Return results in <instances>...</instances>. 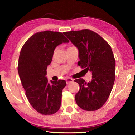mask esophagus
Here are the masks:
<instances>
[{"instance_id": "obj_1", "label": "esophagus", "mask_w": 135, "mask_h": 135, "mask_svg": "<svg viewBox=\"0 0 135 135\" xmlns=\"http://www.w3.org/2000/svg\"><path fill=\"white\" fill-rule=\"evenodd\" d=\"M73 81H74L73 80V79H71V78H68L66 79V83H67V84H69L70 83H72Z\"/></svg>"}]
</instances>
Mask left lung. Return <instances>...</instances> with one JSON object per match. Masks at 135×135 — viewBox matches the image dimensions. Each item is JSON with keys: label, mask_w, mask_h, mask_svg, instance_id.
<instances>
[{"label": "left lung", "mask_w": 135, "mask_h": 135, "mask_svg": "<svg viewBox=\"0 0 135 135\" xmlns=\"http://www.w3.org/2000/svg\"><path fill=\"white\" fill-rule=\"evenodd\" d=\"M79 51L78 65L86 73H92V80H75L80 90L75 95L79 107L86 111L100 108L108 99L115 80V61L109 44L103 38L88 29L64 33Z\"/></svg>", "instance_id": "obj_1"}]
</instances>
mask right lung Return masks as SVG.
Listing matches in <instances>:
<instances>
[{
    "label": "right lung",
    "mask_w": 135,
    "mask_h": 135,
    "mask_svg": "<svg viewBox=\"0 0 135 135\" xmlns=\"http://www.w3.org/2000/svg\"><path fill=\"white\" fill-rule=\"evenodd\" d=\"M68 40L62 33L46 31L30 37L20 52L18 71L30 104L38 113L51 115L61 107L64 80L48 82L46 75L57 46Z\"/></svg>",
    "instance_id": "1"
}]
</instances>
